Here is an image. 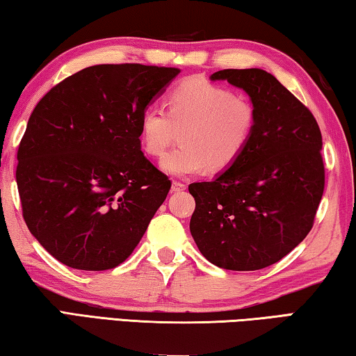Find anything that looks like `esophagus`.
<instances>
[{
    "label": "esophagus",
    "mask_w": 356,
    "mask_h": 356,
    "mask_svg": "<svg viewBox=\"0 0 356 356\" xmlns=\"http://www.w3.org/2000/svg\"><path fill=\"white\" fill-rule=\"evenodd\" d=\"M186 188V185L182 182H177V180H174L172 185H171V190L172 191H184Z\"/></svg>",
    "instance_id": "1"
}]
</instances>
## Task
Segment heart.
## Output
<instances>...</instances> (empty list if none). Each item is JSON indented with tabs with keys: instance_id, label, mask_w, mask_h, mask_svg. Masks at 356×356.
Wrapping results in <instances>:
<instances>
[{
	"instance_id": "1",
	"label": "heart",
	"mask_w": 356,
	"mask_h": 356,
	"mask_svg": "<svg viewBox=\"0 0 356 356\" xmlns=\"http://www.w3.org/2000/svg\"><path fill=\"white\" fill-rule=\"evenodd\" d=\"M256 125L251 104L231 89L190 76L174 86L165 99V111L149 106L138 120L144 152L160 156L176 138L179 147L160 161L161 171L174 177L226 171L243 155Z\"/></svg>"
}]
</instances>
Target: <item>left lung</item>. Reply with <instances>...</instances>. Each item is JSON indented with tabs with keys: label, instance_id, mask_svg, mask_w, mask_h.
Returning a JSON list of instances; mask_svg holds the SVG:
<instances>
[{
	"label": "left lung",
	"instance_id": "8db88e82",
	"mask_svg": "<svg viewBox=\"0 0 356 356\" xmlns=\"http://www.w3.org/2000/svg\"><path fill=\"white\" fill-rule=\"evenodd\" d=\"M210 80L243 89L256 125L236 163L210 182L188 186L196 201L190 232L216 267L261 270L311 231L325 185L321 129L308 108L262 69H226Z\"/></svg>",
	"mask_w": 356,
	"mask_h": 356
}]
</instances>
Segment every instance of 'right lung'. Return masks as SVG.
Returning a JSON list of instances; mask_svg holds the SVG:
<instances>
[{"mask_svg": "<svg viewBox=\"0 0 356 356\" xmlns=\"http://www.w3.org/2000/svg\"><path fill=\"white\" fill-rule=\"evenodd\" d=\"M179 72L91 65L35 105L15 177L29 232L59 262L100 272L140 243L171 182L144 156L138 120Z\"/></svg>", "mask_w": 356, "mask_h": 356, "instance_id": "obj_1", "label": "right lung"}]
</instances>
